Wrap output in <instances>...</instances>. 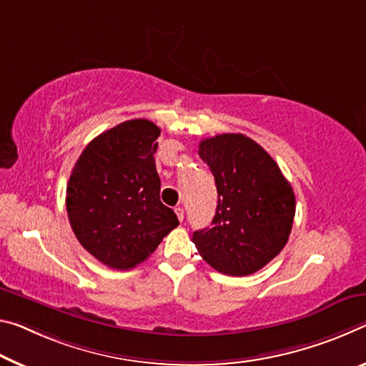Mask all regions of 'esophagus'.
Here are the masks:
<instances>
[{
    "label": "esophagus",
    "instance_id": "1",
    "mask_svg": "<svg viewBox=\"0 0 366 366\" xmlns=\"http://www.w3.org/2000/svg\"><path fill=\"white\" fill-rule=\"evenodd\" d=\"M174 212H176L179 222H184V208L182 207H176V208H174Z\"/></svg>",
    "mask_w": 366,
    "mask_h": 366
}]
</instances>
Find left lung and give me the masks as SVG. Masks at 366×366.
I'll use <instances>...</instances> for the list:
<instances>
[{
	"mask_svg": "<svg viewBox=\"0 0 366 366\" xmlns=\"http://www.w3.org/2000/svg\"><path fill=\"white\" fill-rule=\"evenodd\" d=\"M199 154L218 192L212 228L194 233L204 260L226 275L262 269L285 247L295 218V194L272 156L241 133L205 138Z\"/></svg>",
	"mask_w": 366,
	"mask_h": 366,
	"instance_id": "obj_1",
	"label": "left lung"
}]
</instances>
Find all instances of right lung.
I'll use <instances>...</instances> for the list:
<instances>
[{"label":"right lung","instance_id":"1","mask_svg":"<svg viewBox=\"0 0 366 366\" xmlns=\"http://www.w3.org/2000/svg\"><path fill=\"white\" fill-rule=\"evenodd\" d=\"M159 127L127 120L96 137L74 164L66 187L71 229L104 265L129 270L147 260L179 224L159 200Z\"/></svg>","mask_w":366,"mask_h":366}]
</instances>
